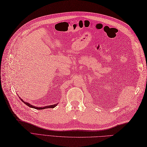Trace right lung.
Wrapping results in <instances>:
<instances>
[{
  "mask_svg": "<svg viewBox=\"0 0 147 147\" xmlns=\"http://www.w3.org/2000/svg\"><path fill=\"white\" fill-rule=\"evenodd\" d=\"M20 98V100H22L25 104L26 105H27V106H28L29 107H30V108H33V109H37V110H42V109H49V108H51V109H52V108H54V107H55L57 105H58V103H55V104H54V105H47V106H45V107H35V106H34V105H31L30 103H28V102H24L23 100L20 97H19Z\"/></svg>",
  "mask_w": 147,
  "mask_h": 147,
  "instance_id": "1",
  "label": "right lung"
}]
</instances>
